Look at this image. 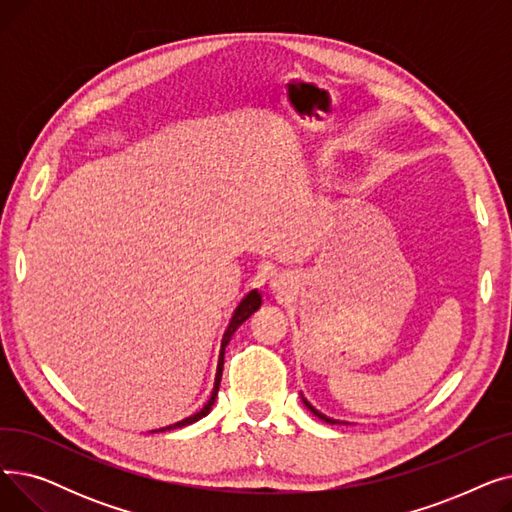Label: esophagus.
Masks as SVG:
<instances>
[{
  "instance_id": "obj_1",
  "label": "esophagus",
  "mask_w": 512,
  "mask_h": 512,
  "mask_svg": "<svg viewBox=\"0 0 512 512\" xmlns=\"http://www.w3.org/2000/svg\"><path fill=\"white\" fill-rule=\"evenodd\" d=\"M272 286H274V288H276V286L280 288V282H278V280H274V284H272Z\"/></svg>"
}]
</instances>
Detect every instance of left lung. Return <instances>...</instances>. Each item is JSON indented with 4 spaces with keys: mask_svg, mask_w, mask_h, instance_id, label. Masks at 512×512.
I'll return each mask as SVG.
<instances>
[{
    "mask_svg": "<svg viewBox=\"0 0 512 512\" xmlns=\"http://www.w3.org/2000/svg\"><path fill=\"white\" fill-rule=\"evenodd\" d=\"M301 396H303V394H301ZM303 402H305V407H307V409H309V411H311V413H313L315 417H319L321 421H326V423H332V425H334V423H340L338 419H330V417H326L324 413H319V411H317V409H315L313 405H309V400H307V398H303Z\"/></svg>",
    "mask_w": 512,
    "mask_h": 512,
    "instance_id": "obj_1",
    "label": "left lung"
}]
</instances>
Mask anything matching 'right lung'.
Segmentation results:
<instances>
[{
  "label": "right lung",
  "instance_id": "right-lung-1",
  "mask_svg": "<svg viewBox=\"0 0 512 512\" xmlns=\"http://www.w3.org/2000/svg\"><path fill=\"white\" fill-rule=\"evenodd\" d=\"M261 307V294L257 292V290H251L245 299H242L240 303H238V307L234 309V313H232V319H230V324H228V328H226V332H224V338H222V348H220V361H218V371H215V384H213V392H211V396H209V400L205 402V407L199 411V413H195V415H191V417H186V419H182V421H178V423H174V425H168V427H161V429H155V432H166V429H176V427H184V425H191V423H195V421H199V419H203L209 411H211V407H213V402H215V398H218V390H220V380H222V369H224V353H226V346H228V342H230V338H232V334L240 328V324H245V321L257 311Z\"/></svg>",
  "mask_w": 512,
  "mask_h": 512
}]
</instances>
